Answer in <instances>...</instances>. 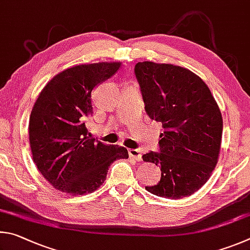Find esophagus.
Returning a JSON list of instances; mask_svg holds the SVG:
<instances>
[{
  "mask_svg": "<svg viewBox=\"0 0 250 250\" xmlns=\"http://www.w3.org/2000/svg\"><path fill=\"white\" fill-rule=\"evenodd\" d=\"M128 154H129V157L132 159H135L137 161H142V154L141 151H139L138 149H129L128 150Z\"/></svg>",
  "mask_w": 250,
  "mask_h": 250,
  "instance_id": "1",
  "label": "esophagus"
}]
</instances>
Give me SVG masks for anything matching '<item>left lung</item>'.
Segmentation results:
<instances>
[{
  "mask_svg": "<svg viewBox=\"0 0 250 250\" xmlns=\"http://www.w3.org/2000/svg\"><path fill=\"white\" fill-rule=\"evenodd\" d=\"M145 109L163 124L159 152L143 156L161 167L159 183L146 187L157 196L181 199L202 188L220 155L223 118L208 86L189 69L144 61L135 65Z\"/></svg>",
  "mask_w": 250,
  "mask_h": 250,
  "instance_id": "8db88e82",
  "label": "left lung"
}]
</instances>
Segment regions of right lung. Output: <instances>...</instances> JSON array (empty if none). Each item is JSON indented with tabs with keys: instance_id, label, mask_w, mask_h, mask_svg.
I'll use <instances>...</instances> for the list:
<instances>
[{
	"instance_id": "add662e5",
	"label": "right lung",
	"mask_w": 250,
	"mask_h": 250,
	"mask_svg": "<svg viewBox=\"0 0 250 250\" xmlns=\"http://www.w3.org/2000/svg\"><path fill=\"white\" fill-rule=\"evenodd\" d=\"M121 62L79 64L57 74L42 90L29 118L33 160L42 177L61 192L91 193L103 185L108 167L128 158L125 147L91 138L85 121L93 113L91 93Z\"/></svg>"
}]
</instances>
